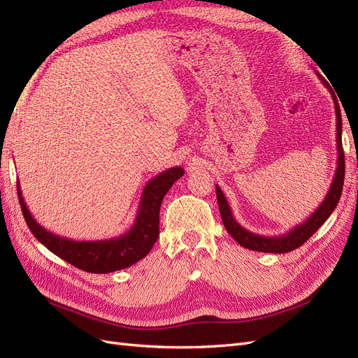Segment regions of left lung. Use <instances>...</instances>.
<instances>
[{"mask_svg":"<svg viewBox=\"0 0 358 358\" xmlns=\"http://www.w3.org/2000/svg\"><path fill=\"white\" fill-rule=\"evenodd\" d=\"M317 76L320 78V80L327 86V90L334 103V110H336V142H338V146L336 148H338V167H336L330 189L326 194V199L322 200V203L315 209V212H313L309 218H306V221L292 227V229L288 230L285 234L268 237V236L255 234L252 231L243 229V227L234 220L229 201H227L221 188L216 185V199H218L220 213H221L225 230L230 233V236L237 243L246 249H252V251H258V252H272V254H284V252L292 251V249H297L329 220V216L333 213L336 206H338L341 200L343 178H345V155H343V148H342V116H341L338 96L334 95L327 80L324 79L318 71H317Z\"/></svg>","mask_w":358,"mask_h":358,"instance_id":"1","label":"left lung"}]
</instances>
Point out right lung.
Here are the masks:
<instances>
[{"mask_svg":"<svg viewBox=\"0 0 358 358\" xmlns=\"http://www.w3.org/2000/svg\"><path fill=\"white\" fill-rule=\"evenodd\" d=\"M182 167H171L150 179L142 192L131 229L124 234L101 241H71L53 234L38 224L28 210L17 180V197L24 218L36 239L50 252L90 273H110L136 264L145 258L159 236V208L162 199L179 178Z\"/></svg>","mask_w":358,"mask_h":358,"instance_id":"obj_1","label":"right lung"}]
</instances>
